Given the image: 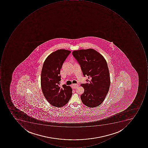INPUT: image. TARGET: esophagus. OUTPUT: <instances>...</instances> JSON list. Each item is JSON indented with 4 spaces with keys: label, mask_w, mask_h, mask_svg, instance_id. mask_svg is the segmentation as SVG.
<instances>
[{
    "label": "esophagus",
    "mask_w": 148,
    "mask_h": 148,
    "mask_svg": "<svg viewBox=\"0 0 148 148\" xmlns=\"http://www.w3.org/2000/svg\"><path fill=\"white\" fill-rule=\"evenodd\" d=\"M72 87L73 89H75L76 88H78V85L77 84H73L72 85Z\"/></svg>",
    "instance_id": "1"
}]
</instances>
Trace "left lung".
<instances>
[{
	"instance_id": "1",
	"label": "left lung",
	"mask_w": 148,
	"mask_h": 148,
	"mask_svg": "<svg viewBox=\"0 0 148 148\" xmlns=\"http://www.w3.org/2000/svg\"><path fill=\"white\" fill-rule=\"evenodd\" d=\"M73 56L80 65L84 76H88L87 83L82 84L84 92L80 96L82 103L94 108L103 101L109 91L110 75L104 57L93 49L74 51Z\"/></svg>"
}]
</instances>
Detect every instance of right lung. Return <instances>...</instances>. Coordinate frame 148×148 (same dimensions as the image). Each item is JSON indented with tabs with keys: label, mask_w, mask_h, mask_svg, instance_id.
Masks as SVG:
<instances>
[{
	"label": "right lung",
	"mask_w": 148,
	"mask_h": 148,
	"mask_svg": "<svg viewBox=\"0 0 148 148\" xmlns=\"http://www.w3.org/2000/svg\"><path fill=\"white\" fill-rule=\"evenodd\" d=\"M71 52L67 50H58L48 56L43 64L41 73L42 91L47 101L53 106H64L72 96L70 86L60 85V69Z\"/></svg>",
	"instance_id": "1"
}]
</instances>
